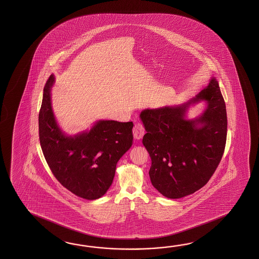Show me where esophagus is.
Listing matches in <instances>:
<instances>
[{
	"label": "esophagus",
	"mask_w": 259,
	"mask_h": 259,
	"mask_svg": "<svg viewBox=\"0 0 259 259\" xmlns=\"http://www.w3.org/2000/svg\"><path fill=\"white\" fill-rule=\"evenodd\" d=\"M132 133H133L134 138L137 139V140H140V139L143 137V135L145 133V130H144V127H143V125L141 122H136L134 124L133 128H132Z\"/></svg>",
	"instance_id": "esophagus-1"
}]
</instances>
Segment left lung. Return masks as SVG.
<instances>
[{"mask_svg":"<svg viewBox=\"0 0 259 259\" xmlns=\"http://www.w3.org/2000/svg\"><path fill=\"white\" fill-rule=\"evenodd\" d=\"M201 100L207 103L204 113L187 120L189 105ZM140 117L146 131L143 143L152 160L153 186L170 199L204 187L220 164L227 140L225 102L215 77L187 103L146 109Z\"/></svg>","mask_w":259,"mask_h":259,"instance_id":"1","label":"left lung"}]
</instances>
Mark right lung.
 <instances>
[{"mask_svg": "<svg viewBox=\"0 0 259 259\" xmlns=\"http://www.w3.org/2000/svg\"><path fill=\"white\" fill-rule=\"evenodd\" d=\"M55 83L51 75L44 89L39 114V143L56 180L86 200L105 194L115 177L116 163L132 147V122L99 120L89 132L74 136L62 132L51 104Z\"/></svg>", "mask_w": 259, "mask_h": 259, "instance_id": "obj_1", "label": "right lung"}]
</instances>
